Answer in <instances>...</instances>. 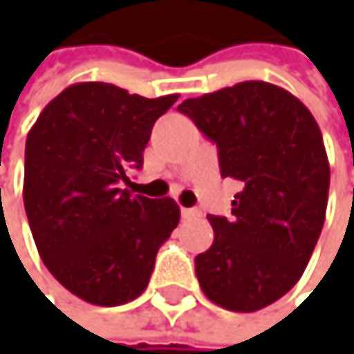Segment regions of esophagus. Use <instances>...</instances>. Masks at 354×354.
Returning a JSON list of instances; mask_svg holds the SVG:
<instances>
[{
  "label": "esophagus",
  "instance_id": "34e87169",
  "mask_svg": "<svg viewBox=\"0 0 354 354\" xmlns=\"http://www.w3.org/2000/svg\"><path fill=\"white\" fill-rule=\"evenodd\" d=\"M180 212H183V218H195V216H199V210H195V208H183Z\"/></svg>",
  "mask_w": 354,
  "mask_h": 354
}]
</instances>
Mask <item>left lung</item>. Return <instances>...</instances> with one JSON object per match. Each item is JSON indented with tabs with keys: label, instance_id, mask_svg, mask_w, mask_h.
Instances as JSON below:
<instances>
[{
	"label": "left lung",
	"instance_id": "1",
	"mask_svg": "<svg viewBox=\"0 0 354 354\" xmlns=\"http://www.w3.org/2000/svg\"><path fill=\"white\" fill-rule=\"evenodd\" d=\"M178 110L218 148L223 178L242 185L231 216L208 214L212 246L195 257L210 301L257 312L301 278L327 212L329 161L310 110L276 84L246 80Z\"/></svg>",
	"mask_w": 354,
	"mask_h": 354
}]
</instances>
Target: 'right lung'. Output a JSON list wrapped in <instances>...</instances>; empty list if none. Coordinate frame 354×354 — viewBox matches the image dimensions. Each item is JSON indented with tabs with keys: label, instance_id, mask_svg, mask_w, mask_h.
I'll return each mask as SVG.
<instances>
[{
	"label": "right lung",
	"instance_id": "obj_1",
	"mask_svg": "<svg viewBox=\"0 0 354 354\" xmlns=\"http://www.w3.org/2000/svg\"><path fill=\"white\" fill-rule=\"evenodd\" d=\"M178 95H129L108 82H78L39 112L25 144L23 199L48 272L95 306L144 293L157 250L180 221L171 197L118 189L142 167L155 120Z\"/></svg>",
	"mask_w": 354,
	"mask_h": 354
}]
</instances>
